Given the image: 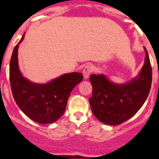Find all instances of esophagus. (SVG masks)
<instances>
[{
  "mask_svg": "<svg viewBox=\"0 0 159 159\" xmlns=\"http://www.w3.org/2000/svg\"><path fill=\"white\" fill-rule=\"evenodd\" d=\"M92 71H93V67H92V65L88 64V65L85 66L84 68V71H83V75H84V78L88 79Z\"/></svg>",
  "mask_w": 159,
  "mask_h": 159,
  "instance_id": "1",
  "label": "esophagus"
}]
</instances>
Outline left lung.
I'll return each instance as SVG.
<instances>
[{"instance_id":"8db88e82","label":"left lung","mask_w":159,"mask_h":159,"mask_svg":"<svg viewBox=\"0 0 159 159\" xmlns=\"http://www.w3.org/2000/svg\"><path fill=\"white\" fill-rule=\"evenodd\" d=\"M145 63L136 78L125 84H114L104 75L90 76L92 95L89 99L94 116L105 124L115 126L134 116L147 99L152 68L146 48Z\"/></svg>"}]
</instances>
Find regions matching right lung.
Returning <instances> with one entry per match:
<instances>
[{
	"label": "right lung",
	"instance_id": "add662e5",
	"mask_svg": "<svg viewBox=\"0 0 159 159\" xmlns=\"http://www.w3.org/2000/svg\"><path fill=\"white\" fill-rule=\"evenodd\" d=\"M14 48L9 64V80L17 106L32 120L40 124L56 122L63 116L73 88L83 80L79 72L67 73L47 84H35L21 75L18 66V47Z\"/></svg>",
	"mask_w": 159,
	"mask_h": 159
}]
</instances>
